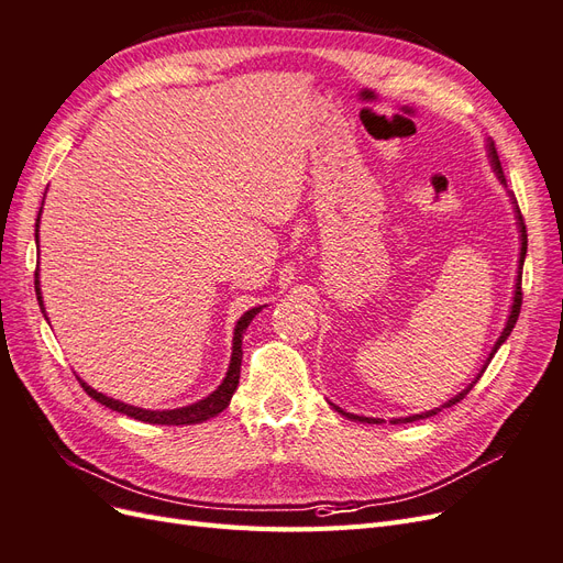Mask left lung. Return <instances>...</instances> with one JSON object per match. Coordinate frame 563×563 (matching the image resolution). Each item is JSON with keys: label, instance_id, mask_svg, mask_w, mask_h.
I'll return each mask as SVG.
<instances>
[{"label": "left lung", "instance_id": "1", "mask_svg": "<svg viewBox=\"0 0 563 563\" xmlns=\"http://www.w3.org/2000/svg\"><path fill=\"white\" fill-rule=\"evenodd\" d=\"M486 157H488V164H490V168H493V174L498 176V180H500V185L503 187H507V183H505V176H503V166H500V159H498V152H496V145H493V141L490 139H486ZM507 197H509V203H512V211H515V218H517V232H519V261H517V279H515V294H512V305H509V314H507V319H505V327H503V331H500V335H498V340H496V345L490 347V352H488V356H486V362H484V366L479 368V373H476V376L472 378V383L465 387V389H460L455 397H451L449 401H444L441 406H437V408H430V411H422V413H416V416H406V418H391L389 422L391 424H401V422H413V420H420V418H430V416H437L441 408H449V406H453V404H457L460 399H463L467 391L476 385V380L482 378V373L486 371V366L490 364V360H493V354H496L498 350H500V345L505 343V340L509 338V333H512V329H515V323H517V319H519V310H521V269H523V261H526V246H528V236H526V225H523V218H521V211H519V203H517V199H515V195L512 192H507ZM331 404V401H329ZM333 406V411H338L340 416H345L347 420H354V422H368V424H380V422H385L383 418H366V416H354V413H347V411H343V408L340 406H335V404H331Z\"/></svg>", "mask_w": 563, "mask_h": 563}]
</instances>
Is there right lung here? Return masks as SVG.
I'll return each mask as SVG.
<instances>
[{"label": "right lung", "instance_id": "right-lung-1", "mask_svg": "<svg viewBox=\"0 0 563 563\" xmlns=\"http://www.w3.org/2000/svg\"><path fill=\"white\" fill-rule=\"evenodd\" d=\"M44 207V201H42ZM40 218H42V209L37 213V223H35V242L40 246ZM35 291H37V300H40V310L42 314L46 317V308H44V300H42V286H40V267L35 272ZM265 308V305H258V308H251L246 310L240 319H236L234 323V335H232V354H230V364H228V371H225V378L223 383H220L209 397H203L195 404H187V406H180V408H162V411H150V408H141V406H131L126 401H119V399H112L108 395H103V391L93 389L91 385L84 383L79 376L77 380L81 383V387L87 389V395L91 399H96L98 404H103L108 408H112V411L117 413H124L129 418H135L141 422H150V424H197V422H203L209 420L213 416H218L220 411H225V408L230 406V399L236 391V385H240V368H242V338H244V331L249 329V323L253 321V317L258 314L261 310ZM48 321V317H46Z\"/></svg>", "mask_w": 563, "mask_h": 563}]
</instances>
